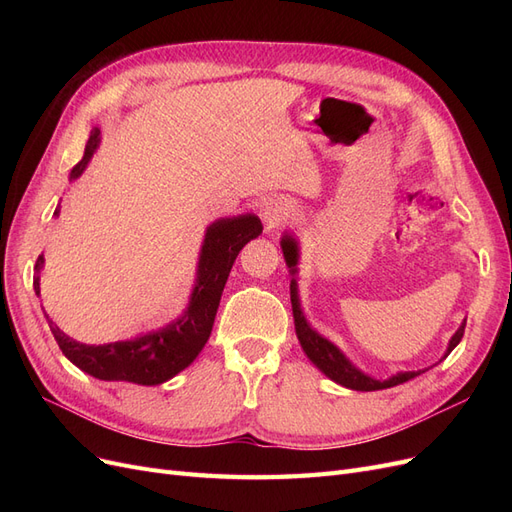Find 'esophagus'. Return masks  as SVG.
Here are the masks:
<instances>
[{"label": "esophagus", "mask_w": 512, "mask_h": 512, "mask_svg": "<svg viewBox=\"0 0 512 512\" xmlns=\"http://www.w3.org/2000/svg\"><path fill=\"white\" fill-rule=\"evenodd\" d=\"M288 207L282 203V200H265L260 207V218L265 222L267 228H277L288 220Z\"/></svg>", "instance_id": "1"}]
</instances>
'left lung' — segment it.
Returning a JSON list of instances; mask_svg holds the SVG:
<instances>
[{
	"label": "left lung",
	"instance_id": "left-lung-1",
	"mask_svg": "<svg viewBox=\"0 0 512 512\" xmlns=\"http://www.w3.org/2000/svg\"><path fill=\"white\" fill-rule=\"evenodd\" d=\"M282 252H284V260L286 267L290 269V303H292V316H294V331H297L299 344L303 348V352L307 354V359L312 361L324 376L329 380L346 386V389L352 391H382V389H391V386L404 384L416 376L425 374L427 369H416V371H399V374L386 378V380H376L363 371L359 367H354L348 356L339 350L333 342H329L327 337H322L318 331H314L309 327V322L305 320V314L301 309V299H299V284H297V273H299V258H301V247L297 237L288 235L284 232V237L280 241ZM463 329H466V320L459 324V329L455 331V335L451 337V342L446 346V352L442 359H446L448 354L455 350V346L461 342L463 337ZM440 359V361H442Z\"/></svg>",
	"mask_w": 512,
	"mask_h": 512
}]
</instances>
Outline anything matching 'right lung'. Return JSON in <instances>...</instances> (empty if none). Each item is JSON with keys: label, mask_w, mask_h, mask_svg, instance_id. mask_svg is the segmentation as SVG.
Listing matches in <instances>:
<instances>
[{"label": "right lung", "mask_w": 512, "mask_h": 512, "mask_svg": "<svg viewBox=\"0 0 512 512\" xmlns=\"http://www.w3.org/2000/svg\"><path fill=\"white\" fill-rule=\"evenodd\" d=\"M100 147V128H94L85 145L83 160L70 170V181L79 179L87 164ZM53 215H59V207ZM262 232L258 215L245 213L235 218H220L207 226L203 245H200L196 282L183 314L168 322L166 327L143 333L126 342H113L102 346L81 344L59 331L57 324H49L55 342L66 359L85 374L106 382H132L143 386H156L194 363L200 350L205 348L211 335L215 314L222 299L228 273L235 265L245 243H250ZM44 256L36 260L34 290L40 297V271Z\"/></svg>", "instance_id": "add662e5"}]
</instances>
